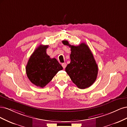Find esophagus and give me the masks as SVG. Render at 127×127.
I'll use <instances>...</instances> for the list:
<instances>
[{"label": "esophagus", "instance_id": "esophagus-1", "mask_svg": "<svg viewBox=\"0 0 127 127\" xmlns=\"http://www.w3.org/2000/svg\"><path fill=\"white\" fill-rule=\"evenodd\" d=\"M66 65H67V64H66V63H62V66H63V68H65V67H66Z\"/></svg>", "mask_w": 127, "mask_h": 127}]
</instances>
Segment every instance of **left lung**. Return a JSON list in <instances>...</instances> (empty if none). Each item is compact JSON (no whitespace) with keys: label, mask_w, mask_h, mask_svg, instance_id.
<instances>
[{"label":"left lung","mask_w":127,"mask_h":127,"mask_svg":"<svg viewBox=\"0 0 127 127\" xmlns=\"http://www.w3.org/2000/svg\"><path fill=\"white\" fill-rule=\"evenodd\" d=\"M65 45L71 48V62L65 68V71L77 88L84 89L91 86L95 81L98 67L93 55L87 44L82 43L78 46L63 40Z\"/></svg>","instance_id":"obj_1"}]
</instances>
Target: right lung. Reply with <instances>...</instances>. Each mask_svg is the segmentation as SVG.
Returning a JSON list of instances; mask_svg holds the SVG:
<instances>
[{
	"label": "right lung",
	"mask_w": 127,
	"mask_h": 127,
	"mask_svg": "<svg viewBox=\"0 0 127 127\" xmlns=\"http://www.w3.org/2000/svg\"><path fill=\"white\" fill-rule=\"evenodd\" d=\"M48 45H40L31 56L26 66L28 78L37 87L44 88L63 67L56 59L46 53Z\"/></svg>",
	"instance_id": "right-lung-1"
}]
</instances>
